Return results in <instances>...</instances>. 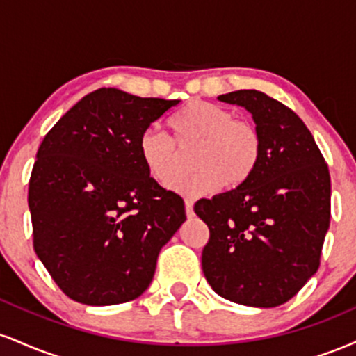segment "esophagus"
<instances>
[{"mask_svg": "<svg viewBox=\"0 0 356 356\" xmlns=\"http://www.w3.org/2000/svg\"><path fill=\"white\" fill-rule=\"evenodd\" d=\"M186 214L187 218H194V202L191 199H186Z\"/></svg>", "mask_w": 356, "mask_h": 356, "instance_id": "34e87169", "label": "esophagus"}]
</instances>
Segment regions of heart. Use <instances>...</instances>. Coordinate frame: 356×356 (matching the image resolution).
Wrapping results in <instances>:
<instances>
[{"mask_svg": "<svg viewBox=\"0 0 356 356\" xmlns=\"http://www.w3.org/2000/svg\"><path fill=\"white\" fill-rule=\"evenodd\" d=\"M174 140L155 129L138 138V154L147 172L161 186L169 187L183 168V154L195 148V173L175 180L179 194L199 197L211 194L220 184L239 187L251 179L263 155L257 127L220 105L194 100L169 122Z\"/></svg>", "mask_w": 356, "mask_h": 356, "instance_id": "heart-1", "label": "heart"}]
</instances>
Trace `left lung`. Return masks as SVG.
<instances>
[{"label":"left lung","mask_w":356,"mask_h":356,"mask_svg":"<svg viewBox=\"0 0 356 356\" xmlns=\"http://www.w3.org/2000/svg\"><path fill=\"white\" fill-rule=\"evenodd\" d=\"M218 99L252 113L263 155L243 186L195 202L209 227L202 271L219 296L275 308L320 268L332 216L328 164L308 127L281 102L259 90Z\"/></svg>","instance_id":"1"}]
</instances>
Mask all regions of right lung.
I'll return each mask as SVG.
<instances>
[{
    "mask_svg": "<svg viewBox=\"0 0 356 356\" xmlns=\"http://www.w3.org/2000/svg\"><path fill=\"white\" fill-rule=\"evenodd\" d=\"M177 104L99 88L44 136L28 189L33 248L73 301L140 296L186 220L181 195L159 186L138 154L142 134Z\"/></svg>",
    "mask_w": 356,
    "mask_h": 356,
    "instance_id": "1",
    "label": "right lung"
}]
</instances>
